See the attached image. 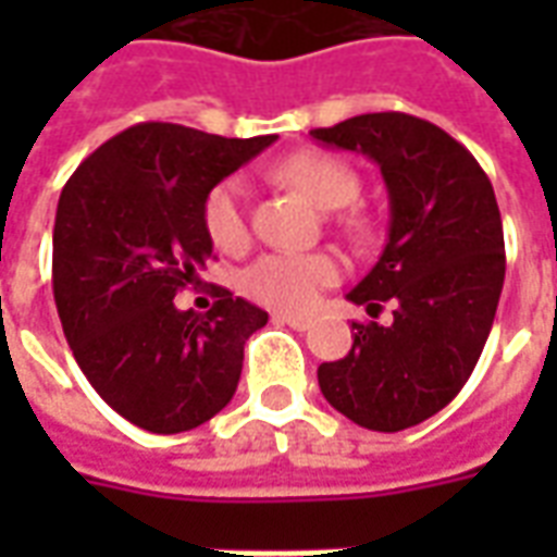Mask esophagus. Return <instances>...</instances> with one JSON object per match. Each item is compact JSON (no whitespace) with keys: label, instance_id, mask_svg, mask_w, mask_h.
Returning a JSON list of instances; mask_svg holds the SVG:
<instances>
[{"label":"esophagus","instance_id":"1","mask_svg":"<svg viewBox=\"0 0 557 557\" xmlns=\"http://www.w3.org/2000/svg\"><path fill=\"white\" fill-rule=\"evenodd\" d=\"M274 322H277V325H289V327H295V331H307V327H310V319H307V315L274 313Z\"/></svg>","mask_w":557,"mask_h":557}]
</instances>
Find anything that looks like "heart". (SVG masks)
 Returning <instances> with one entry per match:
<instances>
[{
	"label": "heart",
	"mask_w": 557,
	"mask_h": 557,
	"mask_svg": "<svg viewBox=\"0 0 557 557\" xmlns=\"http://www.w3.org/2000/svg\"><path fill=\"white\" fill-rule=\"evenodd\" d=\"M274 178L301 190L315 208L339 211L351 206L361 194V178L346 160L325 151H298L280 160ZM208 238L214 247L235 253L250 238L247 211H244V187L238 178L220 182L206 196L202 208ZM337 259L327 253H268L256 259L244 274V289L250 298L277 310H304L315 301L319 289L337 280Z\"/></svg>",
	"instance_id": "heart-1"
}]
</instances>
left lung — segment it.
Returning <instances> with one entry per match:
<instances>
[{"instance_id": "1", "label": "left lung", "mask_w": 557, "mask_h": 557, "mask_svg": "<svg viewBox=\"0 0 557 557\" xmlns=\"http://www.w3.org/2000/svg\"><path fill=\"white\" fill-rule=\"evenodd\" d=\"M310 137L373 158L391 196L385 250L349 301L370 315L394 304V322H351V351L319 367V387L363 430H409L462 391L490 337L504 286L495 190L462 143L418 115H355Z\"/></svg>"}]
</instances>
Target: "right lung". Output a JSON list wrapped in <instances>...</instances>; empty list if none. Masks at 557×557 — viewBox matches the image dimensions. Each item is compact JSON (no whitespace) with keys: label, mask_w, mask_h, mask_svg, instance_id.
<instances>
[{"label":"right lung","mask_w":557,"mask_h":557,"mask_svg":"<svg viewBox=\"0 0 557 557\" xmlns=\"http://www.w3.org/2000/svg\"><path fill=\"white\" fill-rule=\"evenodd\" d=\"M139 122L83 160L59 196L53 298L67 346L101 399L158 435L196 430L242 379L244 343L268 322L230 289L208 313L172 298L211 259V187L274 143Z\"/></svg>","instance_id":"1"}]
</instances>
